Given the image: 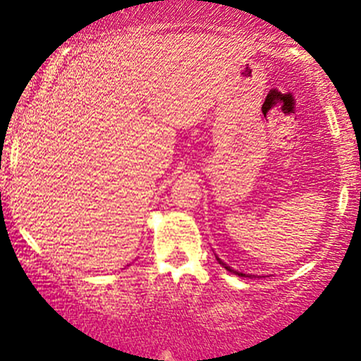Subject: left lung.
Returning <instances> with one entry per match:
<instances>
[{
  "label": "left lung",
  "mask_w": 361,
  "mask_h": 361,
  "mask_svg": "<svg viewBox=\"0 0 361 361\" xmlns=\"http://www.w3.org/2000/svg\"><path fill=\"white\" fill-rule=\"evenodd\" d=\"M217 261H219V264H222V267H224V268H226V270H227V271H231V273H235V275H239V276H251V275H246V273H239V271H235V270H233V268H231V267H227V264H226V263H224V261H222L221 258H217Z\"/></svg>",
  "instance_id": "8db88e82"
}]
</instances>
